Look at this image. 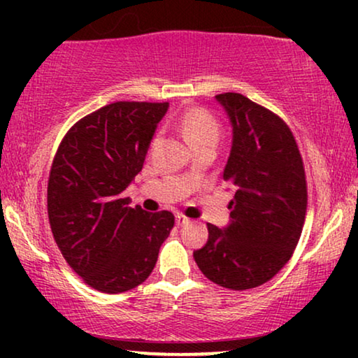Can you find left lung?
<instances>
[{
    "label": "left lung",
    "instance_id": "left-lung-1",
    "mask_svg": "<svg viewBox=\"0 0 358 358\" xmlns=\"http://www.w3.org/2000/svg\"><path fill=\"white\" fill-rule=\"evenodd\" d=\"M166 110L168 102H112L76 122L53 158L47 187L53 238L68 266L97 292L143 283L174 227L168 210L134 205L124 194Z\"/></svg>",
    "mask_w": 358,
    "mask_h": 358
}]
</instances>
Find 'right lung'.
<instances>
[{"label":"right lung","instance_id":"1","mask_svg":"<svg viewBox=\"0 0 358 358\" xmlns=\"http://www.w3.org/2000/svg\"><path fill=\"white\" fill-rule=\"evenodd\" d=\"M217 101L232 109L234 122L223 171L233 195L229 224H208V241L194 259L217 285L249 290L271 280L290 261L305 223L306 176L283 120L244 96L220 94Z\"/></svg>","mask_w":358,"mask_h":358}]
</instances>
